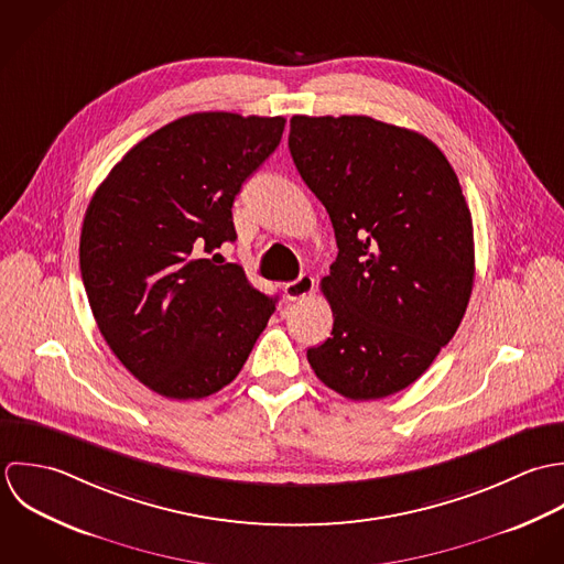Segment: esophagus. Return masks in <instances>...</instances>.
<instances>
[{
    "mask_svg": "<svg viewBox=\"0 0 564 564\" xmlns=\"http://www.w3.org/2000/svg\"><path fill=\"white\" fill-rule=\"evenodd\" d=\"M316 283H314V276L312 274H301L296 281H290L283 285V294L288 301H299V299H305L314 292Z\"/></svg>",
    "mask_w": 564,
    "mask_h": 564,
    "instance_id": "1",
    "label": "esophagus"
}]
</instances>
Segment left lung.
I'll list each match as a JSON object with an SVG mask.
<instances>
[{"mask_svg":"<svg viewBox=\"0 0 564 564\" xmlns=\"http://www.w3.org/2000/svg\"><path fill=\"white\" fill-rule=\"evenodd\" d=\"M288 143L338 241L321 281L332 338L307 359L346 399L390 397L432 366L470 299L473 220L459 181L434 141L366 115H294Z\"/></svg>","mask_w":564,"mask_h":564,"instance_id":"8db88e82","label":"left lung"}]
</instances>
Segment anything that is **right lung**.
<instances>
[{
    "instance_id": "obj_1",
    "label": "right lung",
    "mask_w": 564,
    "mask_h": 564,
    "mask_svg": "<svg viewBox=\"0 0 564 564\" xmlns=\"http://www.w3.org/2000/svg\"><path fill=\"white\" fill-rule=\"evenodd\" d=\"M285 117L185 115L130 148L96 189L80 272L115 357L167 399L228 386L265 329V296L237 263L203 257L235 241L232 203L276 150Z\"/></svg>"
}]
</instances>
